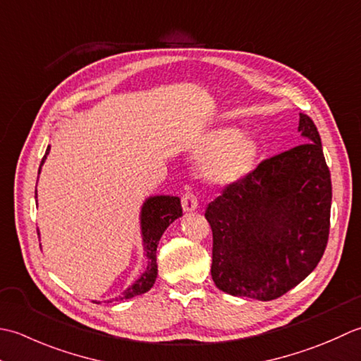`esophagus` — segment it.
I'll list each match as a JSON object with an SVG mask.
<instances>
[{
    "label": "esophagus",
    "mask_w": 361,
    "mask_h": 361,
    "mask_svg": "<svg viewBox=\"0 0 361 361\" xmlns=\"http://www.w3.org/2000/svg\"><path fill=\"white\" fill-rule=\"evenodd\" d=\"M182 207L185 212H193L197 209V197L193 193V190L187 188L182 195Z\"/></svg>",
    "instance_id": "esophagus-1"
}]
</instances>
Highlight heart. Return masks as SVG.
Here are the masks:
<instances>
[{
    "label": "heart",
    "mask_w": 361,
    "mask_h": 361,
    "mask_svg": "<svg viewBox=\"0 0 361 361\" xmlns=\"http://www.w3.org/2000/svg\"><path fill=\"white\" fill-rule=\"evenodd\" d=\"M259 146L251 138H240L237 129H221L205 137L196 156L207 160V174L215 182H233L251 171Z\"/></svg>",
    "instance_id": "obj_1"
}]
</instances>
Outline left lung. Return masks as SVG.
<instances>
[{"mask_svg": "<svg viewBox=\"0 0 361 361\" xmlns=\"http://www.w3.org/2000/svg\"><path fill=\"white\" fill-rule=\"evenodd\" d=\"M304 143L262 160L209 204L212 279L232 296L273 300L312 273L326 251L332 180L319 132L299 114Z\"/></svg>", "mask_w": 361, "mask_h": 361, "instance_id": "8db88e82", "label": "left lung"}]
</instances>
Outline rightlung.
Instances as JSON below:
<instances>
[{
    "instance_id": "1",
    "label": "right lung",
    "mask_w": 361,
    "mask_h": 361,
    "mask_svg": "<svg viewBox=\"0 0 361 361\" xmlns=\"http://www.w3.org/2000/svg\"><path fill=\"white\" fill-rule=\"evenodd\" d=\"M49 154V146L45 152V156L42 159V164L39 168V174L42 170L43 161H45L47 156ZM182 215V207H180V200L176 196H154L146 200L142 207V233H143V243L146 249V257H148L149 264L146 268L145 273L138 281L129 286V288L124 291L120 298L115 300H123V299H130L138 294H143L156 282L157 277V263H156V252H157V245L161 237V233L170 226L174 219H178ZM39 233V229H37Z\"/></svg>"
}]
</instances>
